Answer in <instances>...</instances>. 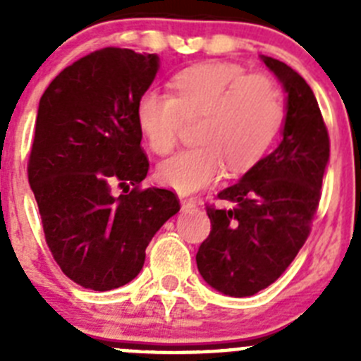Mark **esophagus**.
<instances>
[{
    "mask_svg": "<svg viewBox=\"0 0 361 361\" xmlns=\"http://www.w3.org/2000/svg\"><path fill=\"white\" fill-rule=\"evenodd\" d=\"M180 204H183L184 209L195 208V200H193V199H186V197H180Z\"/></svg>",
    "mask_w": 361,
    "mask_h": 361,
    "instance_id": "1",
    "label": "esophagus"
}]
</instances>
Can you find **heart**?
<instances>
[{
    "label": "heart",
    "mask_w": 361,
    "mask_h": 361,
    "mask_svg": "<svg viewBox=\"0 0 361 361\" xmlns=\"http://www.w3.org/2000/svg\"><path fill=\"white\" fill-rule=\"evenodd\" d=\"M173 95L149 88L137 101V126L152 152L166 155L177 146L183 121L200 117L199 146L166 159L159 183L193 193L216 183L226 168L237 173L260 161L283 121L279 85L264 73H250L222 61L184 68L171 81Z\"/></svg>",
    "instance_id": "obj_1"
}]
</instances>
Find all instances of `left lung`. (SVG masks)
Wrapping results in <instances>:
<instances>
[{"label": "left lung", "mask_w": 361, "mask_h": 361, "mask_svg": "<svg viewBox=\"0 0 361 361\" xmlns=\"http://www.w3.org/2000/svg\"><path fill=\"white\" fill-rule=\"evenodd\" d=\"M260 59L286 92L282 141L216 195L229 208H206L212 231L197 253L202 279L237 298L266 289L295 260L311 231L329 162V133L311 86L286 63Z\"/></svg>", "instance_id": "obj_1"}]
</instances>
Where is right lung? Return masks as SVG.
Masks as SVG:
<instances>
[{
    "mask_svg": "<svg viewBox=\"0 0 361 361\" xmlns=\"http://www.w3.org/2000/svg\"><path fill=\"white\" fill-rule=\"evenodd\" d=\"M157 70V54L108 47L66 66L41 95L28 183L54 260L86 289L132 282L153 235L180 209L173 191L139 188L149 162L137 101ZM114 183L134 188L114 197Z\"/></svg>",
    "mask_w": 361,
    "mask_h": 361,
    "instance_id": "add662e5",
    "label": "right lung"
}]
</instances>
